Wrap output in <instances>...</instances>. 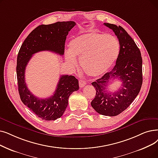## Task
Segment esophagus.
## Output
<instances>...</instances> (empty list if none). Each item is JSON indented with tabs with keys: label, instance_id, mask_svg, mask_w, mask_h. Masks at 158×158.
I'll use <instances>...</instances> for the list:
<instances>
[{
	"label": "esophagus",
	"instance_id": "obj_1",
	"mask_svg": "<svg viewBox=\"0 0 158 158\" xmlns=\"http://www.w3.org/2000/svg\"><path fill=\"white\" fill-rule=\"evenodd\" d=\"M79 86L80 88H83L86 85V82L83 79H79Z\"/></svg>",
	"mask_w": 158,
	"mask_h": 158
}]
</instances>
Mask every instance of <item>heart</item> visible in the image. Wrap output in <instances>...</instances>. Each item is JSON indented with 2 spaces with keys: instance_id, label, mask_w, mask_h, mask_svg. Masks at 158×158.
Instances as JSON below:
<instances>
[{
  "instance_id": "obj_1",
  "label": "heart",
  "mask_w": 158,
  "mask_h": 158,
  "mask_svg": "<svg viewBox=\"0 0 158 158\" xmlns=\"http://www.w3.org/2000/svg\"><path fill=\"white\" fill-rule=\"evenodd\" d=\"M120 51L118 39L111 34L89 32L73 38L65 53V60L71 68L80 59L82 69L88 76L97 77L108 72L117 60Z\"/></svg>"
}]
</instances>
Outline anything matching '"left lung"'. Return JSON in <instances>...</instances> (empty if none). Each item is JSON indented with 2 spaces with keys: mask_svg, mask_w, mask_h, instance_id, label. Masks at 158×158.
<instances>
[{
  "mask_svg": "<svg viewBox=\"0 0 158 158\" xmlns=\"http://www.w3.org/2000/svg\"><path fill=\"white\" fill-rule=\"evenodd\" d=\"M118 37L120 51L113 69L101 78L92 83L96 94L91 102L98 113L115 116L126 110L138 95L143 83L142 57L134 40L121 26L104 23ZM121 80L122 85L118 90L112 93L106 90L111 79Z\"/></svg>",
  "mask_w": 158,
  "mask_h": 158,
  "instance_id": "1",
  "label": "left lung"
}]
</instances>
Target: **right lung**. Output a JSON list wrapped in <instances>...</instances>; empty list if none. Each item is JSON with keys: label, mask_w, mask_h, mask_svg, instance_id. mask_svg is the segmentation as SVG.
<instances>
[{"label": "right lung", "mask_w": 158, "mask_h": 158, "mask_svg": "<svg viewBox=\"0 0 158 158\" xmlns=\"http://www.w3.org/2000/svg\"><path fill=\"white\" fill-rule=\"evenodd\" d=\"M73 21L42 24L26 38L19 50L17 60V76L20 99L37 117L46 121L60 118L68 105V98L79 90V81L73 75H62L53 95L39 99L28 90L25 82V70L32 56L41 51H51L63 56L68 32L75 26Z\"/></svg>", "instance_id": "obj_1"}]
</instances>
